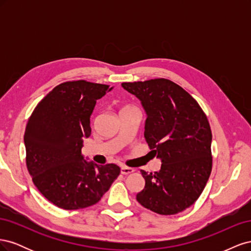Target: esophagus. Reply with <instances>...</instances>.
Masks as SVG:
<instances>
[{
  "mask_svg": "<svg viewBox=\"0 0 251 251\" xmlns=\"http://www.w3.org/2000/svg\"><path fill=\"white\" fill-rule=\"evenodd\" d=\"M133 172H134V169L127 168V166H121V169H120V173L123 175H128Z\"/></svg>",
  "mask_w": 251,
  "mask_h": 251,
  "instance_id": "34e87169",
  "label": "esophagus"
}]
</instances>
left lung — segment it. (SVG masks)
<instances>
[{
  "label": "left lung",
  "instance_id": "obj_1",
  "mask_svg": "<svg viewBox=\"0 0 251 251\" xmlns=\"http://www.w3.org/2000/svg\"><path fill=\"white\" fill-rule=\"evenodd\" d=\"M141 101L151 151L161 160L158 172L141 170L146 185L136 199L159 215L183 211L199 198L210 176L211 130L199 103L165 78L123 82Z\"/></svg>",
  "mask_w": 251,
  "mask_h": 251
}]
</instances>
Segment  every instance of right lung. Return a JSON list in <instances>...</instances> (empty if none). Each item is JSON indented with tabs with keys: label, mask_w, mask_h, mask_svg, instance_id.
<instances>
[{
	"label": "right lung",
	"mask_w": 251,
	"mask_h": 251,
	"mask_svg": "<svg viewBox=\"0 0 251 251\" xmlns=\"http://www.w3.org/2000/svg\"><path fill=\"white\" fill-rule=\"evenodd\" d=\"M112 89L86 80L63 82L43 98L28 120V172L40 193L59 208L96 204L119 176L118 165H98L81 155L96 100Z\"/></svg>",
	"instance_id": "right-lung-1"
}]
</instances>
